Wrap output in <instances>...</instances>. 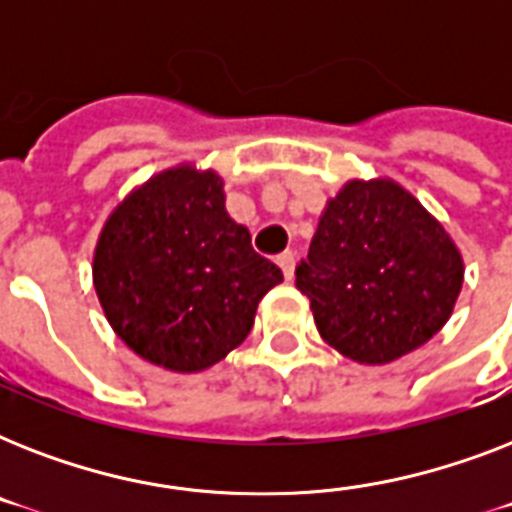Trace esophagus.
Wrapping results in <instances>:
<instances>
[{
  "instance_id": "obj_1",
  "label": "esophagus",
  "mask_w": 512,
  "mask_h": 512,
  "mask_svg": "<svg viewBox=\"0 0 512 512\" xmlns=\"http://www.w3.org/2000/svg\"><path fill=\"white\" fill-rule=\"evenodd\" d=\"M276 263L281 265V271H284V276H287V279H292V276H295V252H281V255L276 257Z\"/></svg>"
}]
</instances>
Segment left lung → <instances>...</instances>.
<instances>
[{
  "label": "left lung",
  "mask_w": 512,
  "mask_h": 512,
  "mask_svg": "<svg viewBox=\"0 0 512 512\" xmlns=\"http://www.w3.org/2000/svg\"><path fill=\"white\" fill-rule=\"evenodd\" d=\"M295 276L332 348L358 364H390L449 321L465 268L412 193L393 180H350L329 199Z\"/></svg>",
  "instance_id": "1"
}]
</instances>
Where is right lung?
Here are the masks:
<instances>
[{
  "mask_svg": "<svg viewBox=\"0 0 512 512\" xmlns=\"http://www.w3.org/2000/svg\"><path fill=\"white\" fill-rule=\"evenodd\" d=\"M92 281L108 324L140 358L201 372L247 340L257 303L284 276L228 217L220 175L180 164L111 212Z\"/></svg>",
  "mask_w": 512,
  "mask_h": 512,
  "instance_id": "right-lung-1",
  "label": "right lung"
}]
</instances>
